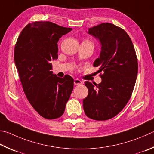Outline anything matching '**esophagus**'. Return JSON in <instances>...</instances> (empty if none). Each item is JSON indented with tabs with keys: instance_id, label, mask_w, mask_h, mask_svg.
<instances>
[{
	"instance_id": "1",
	"label": "esophagus",
	"mask_w": 154,
	"mask_h": 154,
	"mask_svg": "<svg viewBox=\"0 0 154 154\" xmlns=\"http://www.w3.org/2000/svg\"><path fill=\"white\" fill-rule=\"evenodd\" d=\"M82 82L78 79H75L74 80V85H82Z\"/></svg>"
}]
</instances>
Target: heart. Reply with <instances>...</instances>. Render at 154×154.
Returning a JSON list of instances; mask_svg holds the SVG:
<instances>
[{
	"label": "heart",
	"mask_w": 154,
	"mask_h": 154,
	"mask_svg": "<svg viewBox=\"0 0 154 154\" xmlns=\"http://www.w3.org/2000/svg\"><path fill=\"white\" fill-rule=\"evenodd\" d=\"M83 42H86V43H91V44H92V42H91V41H89V40H85L83 41Z\"/></svg>",
	"instance_id": "1"
}]
</instances>
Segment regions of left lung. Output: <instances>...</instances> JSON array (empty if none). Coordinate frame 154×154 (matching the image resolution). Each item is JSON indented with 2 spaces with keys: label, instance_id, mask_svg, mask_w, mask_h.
I'll list each match as a JSON object with an SVG mask.
<instances>
[{
  "label": "left lung",
  "instance_id": "left-lung-1",
  "mask_svg": "<svg viewBox=\"0 0 154 154\" xmlns=\"http://www.w3.org/2000/svg\"><path fill=\"white\" fill-rule=\"evenodd\" d=\"M88 33L102 46L94 66L103 73L99 84L85 82L88 95L83 100V110L89 118L106 121L116 116L130 100L137 76V58L129 36L115 25L101 23L89 28Z\"/></svg>",
  "mask_w": 154,
  "mask_h": 154
}]
</instances>
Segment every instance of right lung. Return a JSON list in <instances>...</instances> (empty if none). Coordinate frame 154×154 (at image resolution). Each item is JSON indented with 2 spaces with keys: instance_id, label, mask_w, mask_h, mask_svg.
<instances>
[{
  "instance_id": "add662e5",
  "label": "right lung",
  "mask_w": 154,
  "mask_h": 154,
  "mask_svg": "<svg viewBox=\"0 0 154 154\" xmlns=\"http://www.w3.org/2000/svg\"><path fill=\"white\" fill-rule=\"evenodd\" d=\"M71 28L50 21L27 25L17 41L14 60L22 87L32 107L47 119L59 118L73 89L74 80L52 73L50 61L58 58L57 42Z\"/></svg>"
}]
</instances>
